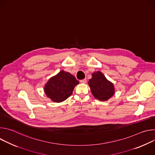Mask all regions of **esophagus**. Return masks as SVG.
Returning a JSON list of instances; mask_svg holds the SVG:
<instances>
[{
  "mask_svg": "<svg viewBox=\"0 0 155 155\" xmlns=\"http://www.w3.org/2000/svg\"><path fill=\"white\" fill-rule=\"evenodd\" d=\"M80 83H83V84L86 83V79L84 78V79H83V80H80Z\"/></svg>",
  "mask_w": 155,
  "mask_h": 155,
  "instance_id": "34e87169",
  "label": "esophagus"
}]
</instances>
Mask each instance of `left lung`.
<instances>
[{
    "label": "left lung",
    "mask_w": 155,
    "mask_h": 155,
    "mask_svg": "<svg viewBox=\"0 0 155 155\" xmlns=\"http://www.w3.org/2000/svg\"><path fill=\"white\" fill-rule=\"evenodd\" d=\"M87 83L93 96L101 101L108 100L115 94L114 83L108 80L100 71L93 72L92 78Z\"/></svg>",
    "instance_id": "8db88e82"
}]
</instances>
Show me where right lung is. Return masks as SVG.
Segmentation results:
<instances>
[{"label":"right lung","mask_w":155,"mask_h":155,"mask_svg":"<svg viewBox=\"0 0 155 155\" xmlns=\"http://www.w3.org/2000/svg\"><path fill=\"white\" fill-rule=\"evenodd\" d=\"M78 84L73 75L62 70L48 80L44 86V92L52 101L59 103L70 97Z\"/></svg>","instance_id":"add662e5"}]
</instances>
